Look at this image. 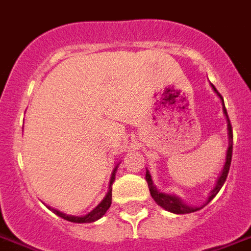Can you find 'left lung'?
I'll use <instances>...</instances> for the list:
<instances>
[{"label": "left lung", "mask_w": 251, "mask_h": 251, "mask_svg": "<svg viewBox=\"0 0 251 251\" xmlns=\"http://www.w3.org/2000/svg\"><path fill=\"white\" fill-rule=\"evenodd\" d=\"M212 85V89L215 91V93L220 97V100L223 102V112L225 114V117H226V122H227V138H229V146H227L226 150V158H225V164H224V168L221 170V174H220L219 179L216 181L215 188L212 189L209 192V196H208V200H206L202 205L200 206H194V205H188V204H185L180 198H177L175 195L171 194H166V192H160L159 189L156 188L154 183H152V179H151V175L149 170H146V181L147 184H149V189H150V194L151 198L155 200V202L159 206H162L163 209L168 210V212H171V213H175V215H185V213H192V212H196V210H200L201 208L208 204V202L212 201V199L215 198L216 195L219 194V191L221 189V187L224 185L225 180H226L227 176V172H229V168H230V162H232V151H233V130H232V125H230V121H229V117H227V113L226 109H225V105H224V99L221 97L217 89L215 88L213 84H210Z\"/></svg>", "instance_id": "1"}]
</instances>
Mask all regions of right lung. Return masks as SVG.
<instances>
[{
    "label": "right lung",
    "mask_w": 251,
    "mask_h": 251,
    "mask_svg": "<svg viewBox=\"0 0 251 251\" xmlns=\"http://www.w3.org/2000/svg\"><path fill=\"white\" fill-rule=\"evenodd\" d=\"M120 164V163H118ZM118 164L114 167L112 172V176H110V180H109V188H108V194L105 195V198L100 201V204L96 206L95 209H92L89 213H87L85 216H71L67 215V213H63L60 210L53 209L51 206H47L50 210H52L55 215H57L59 217L67 220V221H71V223H76V224H85V223H95L97 220H100L102 216L106 213V210L110 208V204H112V184L114 179H116V171H117Z\"/></svg>",
    "instance_id": "1"
}]
</instances>
